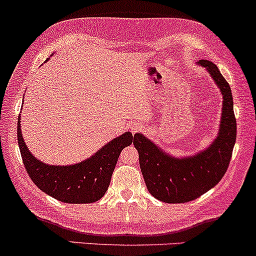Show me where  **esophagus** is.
Listing matches in <instances>:
<instances>
[{"label":"esophagus","mask_w":256,"mask_h":256,"mask_svg":"<svg viewBox=\"0 0 256 256\" xmlns=\"http://www.w3.org/2000/svg\"><path fill=\"white\" fill-rule=\"evenodd\" d=\"M130 128H131V130H132V132H134V131H136L137 128H138V125H137V124L132 122V124H131V125H130Z\"/></svg>","instance_id":"esophagus-1"}]
</instances>
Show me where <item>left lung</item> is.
I'll return each mask as SVG.
<instances>
[{
    "instance_id": "1",
    "label": "left lung",
    "mask_w": 256,
    "mask_h": 256,
    "mask_svg": "<svg viewBox=\"0 0 256 256\" xmlns=\"http://www.w3.org/2000/svg\"><path fill=\"white\" fill-rule=\"evenodd\" d=\"M196 64L209 72L222 94L221 119L214 141L193 156H175L141 132L134 136L148 192L164 203H187L215 187L228 168L237 137L231 87L212 62L202 60Z\"/></svg>"
}]
</instances>
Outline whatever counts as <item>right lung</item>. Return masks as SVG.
<instances>
[{
    "instance_id": "add662e5",
    "label": "right lung",
    "mask_w": 256,
    "mask_h": 256,
    "mask_svg": "<svg viewBox=\"0 0 256 256\" xmlns=\"http://www.w3.org/2000/svg\"><path fill=\"white\" fill-rule=\"evenodd\" d=\"M18 144L28 175L42 192L70 204H88L100 200L110 184L120 153L132 143V134L126 131L106 143L94 156L72 165H50L28 150L18 118Z\"/></svg>"
}]
</instances>
